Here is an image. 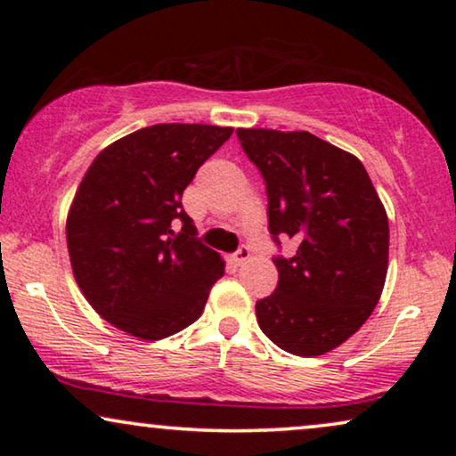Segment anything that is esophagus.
I'll return each mask as SVG.
<instances>
[{"instance_id":"34e87169","label":"esophagus","mask_w":456,"mask_h":456,"mask_svg":"<svg viewBox=\"0 0 456 456\" xmlns=\"http://www.w3.org/2000/svg\"><path fill=\"white\" fill-rule=\"evenodd\" d=\"M248 257H251V251H248L247 245H242L239 251L232 255V264L234 265H242V264H245V261H248Z\"/></svg>"}]
</instances>
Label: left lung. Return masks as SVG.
<instances>
[{"instance_id":"8db88e82","label":"left lung","mask_w":456,"mask_h":456,"mask_svg":"<svg viewBox=\"0 0 456 456\" xmlns=\"http://www.w3.org/2000/svg\"><path fill=\"white\" fill-rule=\"evenodd\" d=\"M267 189L273 240H297L276 257V292L255 305L267 338L298 357L340 346L367 322L388 272V216L353 153L307 130L236 128Z\"/></svg>"}]
</instances>
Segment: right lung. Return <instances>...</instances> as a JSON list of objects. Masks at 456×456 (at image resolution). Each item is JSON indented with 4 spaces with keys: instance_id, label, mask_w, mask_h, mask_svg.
Masks as SVG:
<instances>
[{
    "instance_id": "obj_1",
    "label": "right lung",
    "mask_w": 456,
    "mask_h": 456,
    "mask_svg": "<svg viewBox=\"0 0 456 456\" xmlns=\"http://www.w3.org/2000/svg\"><path fill=\"white\" fill-rule=\"evenodd\" d=\"M230 134V126L153 124L105 147L80 180L68 253L78 289L114 328L159 340L203 314L224 259L195 239L183 192Z\"/></svg>"
}]
</instances>
